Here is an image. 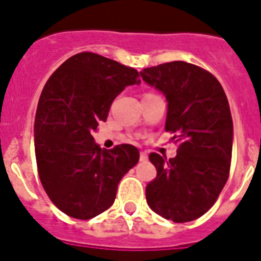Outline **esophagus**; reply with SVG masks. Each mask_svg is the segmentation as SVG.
I'll return each instance as SVG.
<instances>
[{
    "label": "esophagus",
    "mask_w": 261,
    "mask_h": 261,
    "mask_svg": "<svg viewBox=\"0 0 261 261\" xmlns=\"http://www.w3.org/2000/svg\"><path fill=\"white\" fill-rule=\"evenodd\" d=\"M139 160H141V162H146V160H148V154L145 152H141L139 153Z\"/></svg>",
    "instance_id": "obj_1"
}]
</instances>
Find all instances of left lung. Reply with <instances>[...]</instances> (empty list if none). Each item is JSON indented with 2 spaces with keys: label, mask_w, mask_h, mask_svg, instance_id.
I'll list each match as a JSON object with an SVG mask.
<instances>
[{
  "label": "left lung",
  "mask_w": 261,
  "mask_h": 261,
  "mask_svg": "<svg viewBox=\"0 0 261 261\" xmlns=\"http://www.w3.org/2000/svg\"><path fill=\"white\" fill-rule=\"evenodd\" d=\"M141 76L166 95V131L178 144L170 160L149 154L157 176L146 186V201L175 223L192 222L216 202L230 174L232 119L227 97L212 73L185 61L145 68Z\"/></svg>",
  "instance_id": "1"
}]
</instances>
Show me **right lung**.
Returning <instances> with one entry per match:
<instances>
[{
    "label": "right lung",
    "mask_w": 261,
    "mask_h": 261,
    "mask_svg": "<svg viewBox=\"0 0 261 261\" xmlns=\"http://www.w3.org/2000/svg\"><path fill=\"white\" fill-rule=\"evenodd\" d=\"M138 76L131 67L82 51L43 87L34 123L38 175L50 201L71 218L87 220L108 210L120 179L138 163L133 145L107 150L91 135L107 120L113 99L141 83Z\"/></svg>",
    "instance_id": "1"
}]
</instances>
